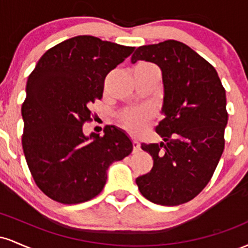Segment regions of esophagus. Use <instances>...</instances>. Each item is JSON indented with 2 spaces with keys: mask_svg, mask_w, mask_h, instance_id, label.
<instances>
[{
  "mask_svg": "<svg viewBox=\"0 0 248 248\" xmlns=\"http://www.w3.org/2000/svg\"><path fill=\"white\" fill-rule=\"evenodd\" d=\"M141 146L138 141H133V153H138L140 152Z\"/></svg>",
  "mask_w": 248,
  "mask_h": 248,
  "instance_id": "obj_1",
  "label": "esophagus"
}]
</instances>
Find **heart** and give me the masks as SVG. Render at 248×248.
I'll return each mask as SVG.
<instances>
[{
    "mask_svg": "<svg viewBox=\"0 0 248 248\" xmlns=\"http://www.w3.org/2000/svg\"><path fill=\"white\" fill-rule=\"evenodd\" d=\"M142 66H154L148 62H142ZM150 114L149 110L147 108H129V109L124 110L120 115H119V120H120L122 127L128 130L129 133L138 134L142 130V128L146 126V124L149 121Z\"/></svg>",
    "mask_w": 248,
    "mask_h": 248,
    "instance_id": "heart-1",
    "label": "heart"
}]
</instances>
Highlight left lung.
Instances as JSON below:
<instances>
[{"mask_svg":"<svg viewBox=\"0 0 248 248\" xmlns=\"http://www.w3.org/2000/svg\"><path fill=\"white\" fill-rule=\"evenodd\" d=\"M138 61L160 66L166 116L155 128L164 142L141 144L154 166L136 184L153 203L179 205L206 186L218 166L229 119L226 93L215 67L182 42L138 47L132 62Z\"/></svg>","mask_w":248,"mask_h":248,"instance_id":"obj_1","label":"left lung"}]
</instances>
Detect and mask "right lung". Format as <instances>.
Masks as SVG:
<instances>
[{"label":"right lung","mask_w":248,"mask_h":248,"mask_svg":"<svg viewBox=\"0 0 248 248\" xmlns=\"http://www.w3.org/2000/svg\"><path fill=\"white\" fill-rule=\"evenodd\" d=\"M135 47L77 36L41 57L27 82L22 105V146L37 186L62 204H78L102 191L107 169L133 150L126 133L106 126L85 136L88 106L100 100L105 78Z\"/></svg>","instance_id":"right-lung-1"}]
</instances>
